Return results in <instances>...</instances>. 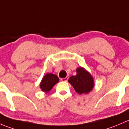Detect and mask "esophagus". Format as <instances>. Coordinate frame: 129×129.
<instances>
[{"instance_id":"1","label":"esophagus","mask_w":129,"mask_h":129,"mask_svg":"<svg viewBox=\"0 0 129 129\" xmlns=\"http://www.w3.org/2000/svg\"><path fill=\"white\" fill-rule=\"evenodd\" d=\"M69 77V76H67V77H65V78H62V79H61V81H63V82H66V81H68Z\"/></svg>"}]
</instances>
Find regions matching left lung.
<instances>
[{
	"label": "left lung",
	"mask_w": 129,
	"mask_h": 129,
	"mask_svg": "<svg viewBox=\"0 0 129 129\" xmlns=\"http://www.w3.org/2000/svg\"><path fill=\"white\" fill-rule=\"evenodd\" d=\"M76 76H72L69 79L76 92L79 94L88 93L94 87L93 78L87 71L82 67L77 69Z\"/></svg>",
	"instance_id": "8db88e82"
}]
</instances>
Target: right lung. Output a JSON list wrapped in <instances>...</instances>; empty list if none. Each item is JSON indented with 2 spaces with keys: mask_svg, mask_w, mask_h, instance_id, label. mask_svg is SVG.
<instances>
[{
  "mask_svg": "<svg viewBox=\"0 0 129 129\" xmlns=\"http://www.w3.org/2000/svg\"><path fill=\"white\" fill-rule=\"evenodd\" d=\"M59 79L57 76L53 74H47L42 79L40 83V87L42 90L45 92L50 91L53 86L58 82Z\"/></svg>",
  "mask_w": 129,
  "mask_h": 129,
  "instance_id": "obj_1",
  "label": "right lung"
}]
</instances>
